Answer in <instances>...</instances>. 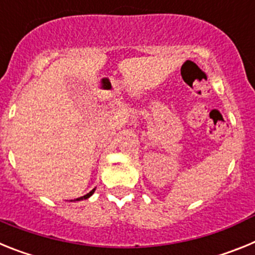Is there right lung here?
Returning a JSON list of instances; mask_svg holds the SVG:
<instances>
[{
  "label": "right lung",
  "mask_w": 255,
  "mask_h": 255,
  "mask_svg": "<svg viewBox=\"0 0 255 255\" xmlns=\"http://www.w3.org/2000/svg\"><path fill=\"white\" fill-rule=\"evenodd\" d=\"M94 190H96V189H93V190H92V191H89V193H88V194H85L84 197L76 198V199H74V202H78V200H84V199H88V198H89V197H91L92 194H93V193H94ZM71 202H73V200H71Z\"/></svg>",
  "instance_id": "1"
}]
</instances>
